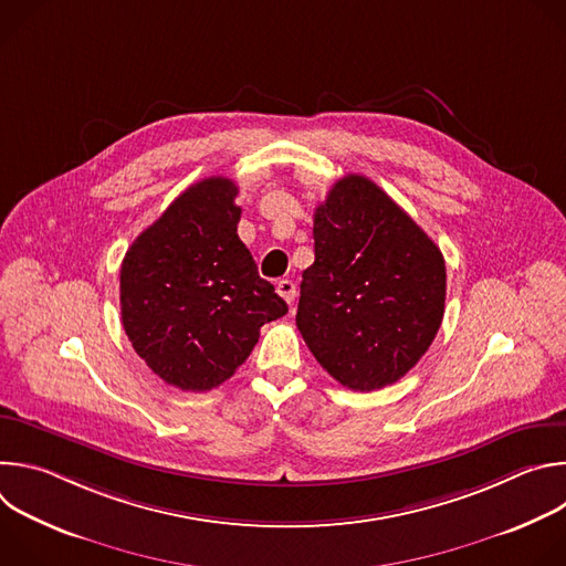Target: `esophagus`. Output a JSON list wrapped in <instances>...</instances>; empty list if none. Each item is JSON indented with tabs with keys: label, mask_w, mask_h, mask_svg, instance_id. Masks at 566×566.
I'll return each mask as SVG.
<instances>
[{
	"label": "esophagus",
	"mask_w": 566,
	"mask_h": 566,
	"mask_svg": "<svg viewBox=\"0 0 566 566\" xmlns=\"http://www.w3.org/2000/svg\"><path fill=\"white\" fill-rule=\"evenodd\" d=\"M277 293L291 304L295 300V284L291 280H280L277 282Z\"/></svg>",
	"instance_id": "esophagus-1"
}]
</instances>
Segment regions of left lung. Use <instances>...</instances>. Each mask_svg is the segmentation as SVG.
Instances as JSON below:
<instances>
[{"label": "left lung", "instance_id": "1", "mask_svg": "<svg viewBox=\"0 0 566 566\" xmlns=\"http://www.w3.org/2000/svg\"><path fill=\"white\" fill-rule=\"evenodd\" d=\"M315 262L302 273L295 325L340 385L374 391L432 345L446 306L434 241L374 181L347 175L313 214Z\"/></svg>", "mask_w": 566, "mask_h": 566}]
</instances>
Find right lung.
Returning a JSON list of instances; mask_svg holds the SVG:
<instances>
[{
	"mask_svg": "<svg viewBox=\"0 0 566 566\" xmlns=\"http://www.w3.org/2000/svg\"><path fill=\"white\" fill-rule=\"evenodd\" d=\"M234 181L190 186L125 253L120 315L147 367L184 391L228 380L289 306L237 234Z\"/></svg>",
	"mask_w": 566,
	"mask_h": 566,
	"instance_id": "obj_1",
	"label": "right lung"
}]
</instances>
